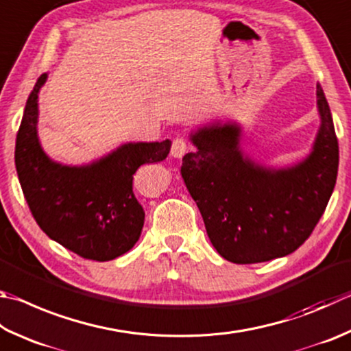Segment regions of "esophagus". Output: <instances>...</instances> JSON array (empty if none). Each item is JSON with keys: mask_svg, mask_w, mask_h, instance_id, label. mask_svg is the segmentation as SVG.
I'll use <instances>...</instances> for the list:
<instances>
[{"mask_svg": "<svg viewBox=\"0 0 351 351\" xmlns=\"http://www.w3.org/2000/svg\"><path fill=\"white\" fill-rule=\"evenodd\" d=\"M189 149V143L187 139L184 138H176L173 143H171V149H170V155L175 158H182L186 155V152Z\"/></svg>", "mask_w": 351, "mask_h": 351, "instance_id": "1", "label": "esophagus"}]
</instances>
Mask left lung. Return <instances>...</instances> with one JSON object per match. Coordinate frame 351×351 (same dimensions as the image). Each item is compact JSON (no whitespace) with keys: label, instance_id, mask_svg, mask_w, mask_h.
Instances as JSON below:
<instances>
[{"label":"left lung","instance_id":"obj_1","mask_svg":"<svg viewBox=\"0 0 351 351\" xmlns=\"http://www.w3.org/2000/svg\"><path fill=\"white\" fill-rule=\"evenodd\" d=\"M321 129L313 152L287 170L258 167L239 152V127L197 130L195 154L182 158L181 176L202 215L210 241L234 264L285 256L315 230L333 193L339 145L330 107L317 82Z\"/></svg>","mask_w":351,"mask_h":351}]
</instances>
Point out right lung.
<instances>
[{
    "label": "right lung",
    "mask_w": 351,
    "mask_h": 351,
    "mask_svg": "<svg viewBox=\"0 0 351 351\" xmlns=\"http://www.w3.org/2000/svg\"><path fill=\"white\" fill-rule=\"evenodd\" d=\"M46 78L41 75L29 95L16 133L15 165L24 197L50 239L84 259H114L136 244L144 226L133 175L143 164L164 161L171 143H129L84 167L50 161L36 136L38 92Z\"/></svg>",
    "instance_id": "right-lung-1"
}]
</instances>
